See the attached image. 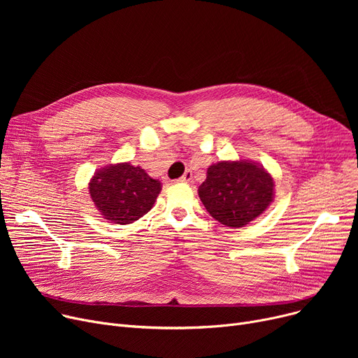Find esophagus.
Here are the masks:
<instances>
[{
  "label": "esophagus",
  "mask_w": 358,
  "mask_h": 358,
  "mask_svg": "<svg viewBox=\"0 0 358 358\" xmlns=\"http://www.w3.org/2000/svg\"><path fill=\"white\" fill-rule=\"evenodd\" d=\"M192 178H193L192 171H185V173H184V176H182L178 181H181V182H190V181H192Z\"/></svg>",
  "instance_id": "34e87169"
}]
</instances>
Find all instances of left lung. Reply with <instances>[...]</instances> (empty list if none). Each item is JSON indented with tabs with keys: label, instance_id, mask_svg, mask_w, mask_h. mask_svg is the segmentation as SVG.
<instances>
[{
	"label": "left lung",
	"instance_id": "obj_1",
	"mask_svg": "<svg viewBox=\"0 0 358 358\" xmlns=\"http://www.w3.org/2000/svg\"><path fill=\"white\" fill-rule=\"evenodd\" d=\"M199 197L213 219L228 228H242L273 203L274 180L257 162L220 161L208 168Z\"/></svg>",
	"mask_w": 358,
	"mask_h": 358
}]
</instances>
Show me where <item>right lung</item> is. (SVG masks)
Masks as SVG:
<instances>
[{
    "mask_svg": "<svg viewBox=\"0 0 358 358\" xmlns=\"http://www.w3.org/2000/svg\"><path fill=\"white\" fill-rule=\"evenodd\" d=\"M88 189L94 206L106 220L127 224L152 209L161 182L149 177L141 166L120 162L99 169Z\"/></svg>",
    "mask_w": 358,
    "mask_h": 358,
    "instance_id": "1",
    "label": "right lung"
}]
</instances>
